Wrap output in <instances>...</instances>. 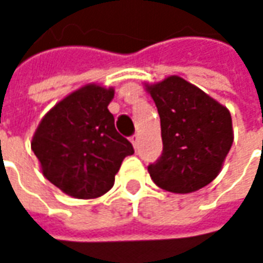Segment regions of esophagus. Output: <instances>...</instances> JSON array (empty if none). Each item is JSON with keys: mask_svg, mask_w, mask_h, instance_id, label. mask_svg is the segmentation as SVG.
<instances>
[{"mask_svg": "<svg viewBox=\"0 0 263 263\" xmlns=\"http://www.w3.org/2000/svg\"><path fill=\"white\" fill-rule=\"evenodd\" d=\"M130 142H132V145L135 146V149H138V146H139V136H138V135L132 136V138H130Z\"/></svg>", "mask_w": 263, "mask_h": 263, "instance_id": "esophagus-1", "label": "esophagus"}]
</instances>
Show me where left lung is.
Returning a JSON list of instances; mask_svg holds the SVG:
<instances>
[{
  "instance_id": "8db88e82",
  "label": "left lung",
  "mask_w": 263,
  "mask_h": 263,
  "mask_svg": "<svg viewBox=\"0 0 263 263\" xmlns=\"http://www.w3.org/2000/svg\"><path fill=\"white\" fill-rule=\"evenodd\" d=\"M145 87L160 114L163 139L161 157L148 165L151 179L175 194L201 190L219 175L234 142L228 108L177 75Z\"/></svg>"
}]
</instances>
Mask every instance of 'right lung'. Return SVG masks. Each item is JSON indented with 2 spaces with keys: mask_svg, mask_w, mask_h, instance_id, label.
I'll return each instance as SVG.
<instances>
[{
  "mask_svg": "<svg viewBox=\"0 0 263 263\" xmlns=\"http://www.w3.org/2000/svg\"><path fill=\"white\" fill-rule=\"evenodd\" d=\"M114 88L86 84L43 117L31 148L43 175L66 195L90 200L114 186L132 143L117 128L108 105Z\"/></svg>",
  "mask_w": 263,
  "mask_h": 263,
  "instance_id": "1",
  "label": "right lung"
}]
</instances>
